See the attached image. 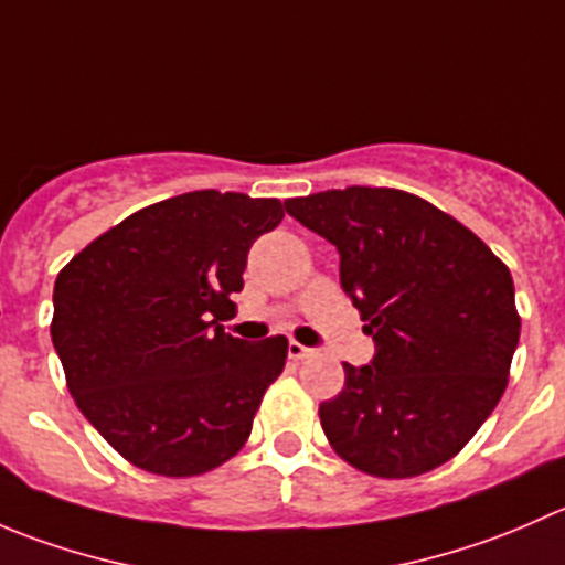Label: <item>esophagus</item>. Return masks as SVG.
Listing matches in <instances>:
<instances>
[{
    "label": "esophagus",
    "mask_w": 565,
    "mask_h": 565,
    "mask_svg": "<svg viewBox=\"0 0 565 565\" xmlns=\"http://www.w3.org/2000/svg\"><path fill=\"white\" fill-rule=\"evenodd\" d=\"M289 358H292V361H306V358H311L315 355L317 350H311V347H303L300 344V341H289Z\"/></svg>",
    "instance_id": "esophagus-1"
}]
</instances>
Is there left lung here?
Returning <instances> with one entry per match:
<instances>
[{
  "label": "left lung",
  "instance_id": "8db88e82",
  "mask_svg": "<svg viewBox=\"0 0 565 565\" xmlns=\"http://www.w3.org/2000/svg\"><path fill=\"white\" fill-rule=\"evenodd\" d=\"M284 207L339 248L341 287L377 344L369 366L344 363V388L319 404L333 451L377 478L446 465L509 385L522 328L509 267L454 215L396 188Z\"/></svg>",
  "mask_w": 565,
  "mask_h": 565
}]
</instances>
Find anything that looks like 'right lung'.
Segmentation results:
<instances>
[{"instance_id": "add662e5", "label": "right lung", "mask_w": 565, "mask_h": 565, "mask_svg": "<svg viewBox=\"0 0 565 565\" xmlns=\"http://www.w3.org/2000/svg\"><path fill=\"white\" fill-rule=\"evenodd\" d=\"M278 199L191 191L141 207L60 270L51 341L84 418L130 465L202 476L246 446L289 341L235 339L248 248Z\"/></svg>"}]
</instances>
